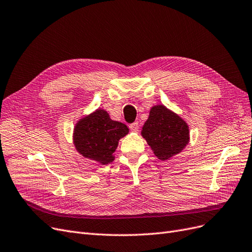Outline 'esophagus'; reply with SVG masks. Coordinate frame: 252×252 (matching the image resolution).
I'll list each match as a JSON object with an SVG mask.
<instances>
[{"label":"esophagus","mask_w":252,"mask_h":252,"mask_svg":"<svg viewBox=\"0 0 252 252\" xmlns=\"http://www.w3.org/2000/svg\"><path fill=\"white\" fill-rule=\"evenodd\" d=\"M129 128H130V130H131V131L137 132L138 131V128H140V126H138V122H134L132 124H130Z\"/></svg>","instance_id":"esophagus-1"}]
</instances>
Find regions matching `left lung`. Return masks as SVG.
Instances as JSON below:
<instances>
[{
  "label": "left lung",
  "mask_w": 252,
  "mask_h": 252,
  "mask_svg": "<svg viewBox=\"0 0 252 252\" xmlns=\"http://www.w3.org/2000/svg\"><path fill=\"white\" fill-rule=\"evenodd\" d=\"M142 135L154 154L167 160L181 152L189 140L187 123L163 105L153 106L143 126Z\"/></svg>",
  "instance_id": "1"
}]
</instances>
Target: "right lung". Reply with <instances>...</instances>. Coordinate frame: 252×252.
Returning a JSON list of instances; mask_svg holds the SVG:
<instances>
[{"label":"right lung","mask_w":252,"mask_h":252,"mask_svg":"<svg viewBox=\"0 0 252 252\" xmlns=\"http://www.w3.org/2000/svg\"><path fill=\"white\" fill-rule=\"evenodd\" d=\"M128 127L112 121L107 111L98 109L81 119L74 129L77 151L88 158L106 164L114 160V153L121 137L128 133Z\"/></svg>","instance_id":"obj_1"}]
</instances>
